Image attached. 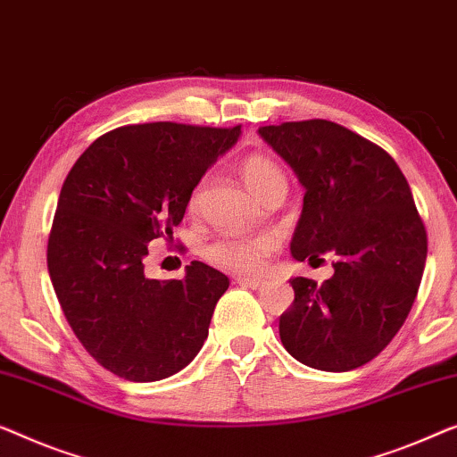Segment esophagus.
<instances>
[{
    "instance_id": "34e87169",
    "label": "esophagus",
    "mask_w": 457,
    "mask_h": 457,
    "mask_svg": "<svg viewBox=\"0 0 457 457\" xmlns=\"http://www.w3.org/2000/svg\"><path fill=\"white\" fill-rule=\"evenodd\" d=\"M237 284H241V287H249V288H262L266 280H262V278H245V276H237L235 278Z\"/></svg>"
}]
</instances>
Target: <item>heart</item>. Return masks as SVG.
Masks as SVG:
<instances>
[{
    "instance_id": "1",
    "label": "heart",
    "mask_w": 457,
    "mask_h": 457,
    "mask_svg": "<svg viewBox=\"0 0 457 457\" xmlns=\"http://www.w3.org/2000/svg\"><path fill=\"white\" fill-rule=\"evenodd\" d=\"M241 175L247 187L260 197L266 195L276 183L287 181L284 179L282 169L272 161V158L253 154L247 156L241 164ZM202 185H197L194 194L189 197V208H200ZM280 247V237L272 230H263V233L251 235H222L216 241L208 245L206 257L210 263L216 268L227 270L235 274H253L266 266L268 257Z\"/></svg>"
}]
</instances>
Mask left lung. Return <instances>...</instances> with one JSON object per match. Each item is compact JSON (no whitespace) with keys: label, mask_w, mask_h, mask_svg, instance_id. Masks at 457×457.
<instances>
[{"label":"left lung","mask_w":457,"mask_h":457,"mask_svg":"<svg viewBox=\"0 0 457 457\" xmlns=\"http://www.w3.org/2000/svg\"><path fill=\"white\" fill-rule=\"evenodd\" d=\"M260 134L305 187L290 253L334 255L329 280H290L280 340L320 371L362 367L406 321L425 270L427 228L410 185L386 150L334 121H287Z\"/></svg>","instance_id":"1"}]
</instances>
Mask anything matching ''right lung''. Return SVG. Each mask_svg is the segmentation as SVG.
Masks as SVG:
<instances>
[{
    "mask_svg": "<svg viewBox=\"0 0 457 457\" xmlns=\"http://www.w3.org/2000/svg\"><path fill=\"white\" fill-rule=\"evenodd\" d=\"M241 134L173 121L96 137L65 177L47 266L65 320L98 365L148 383L187 367L228 278L191 262L183 280L144 274L148 243L173 239L191 191Z\"/></svg>",
    "mask_w": 457,
    "mask_h": 457,
    "instance_id": "right-lung-1",
    "label": "right lung"
}]
</instances>
